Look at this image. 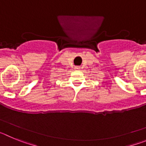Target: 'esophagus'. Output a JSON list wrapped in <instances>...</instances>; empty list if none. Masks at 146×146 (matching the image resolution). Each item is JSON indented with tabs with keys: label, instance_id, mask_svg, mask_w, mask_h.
Segmentation results:
<instances>
[{
	"label": "esophagus",
	"instance_id": "34e87169",
	"mask_svg": "<svg viewBox=\"0 0 146 146\" xmlns=\"http://www.w3.org/2000/svg\"><path fill=\"white\" fill-rule=\"evenodd\" d=\"M75 69H79V67H76Z\"/></svg>",
	"mask_w": 146,
	"mask_h": 146
}]
</instances>
